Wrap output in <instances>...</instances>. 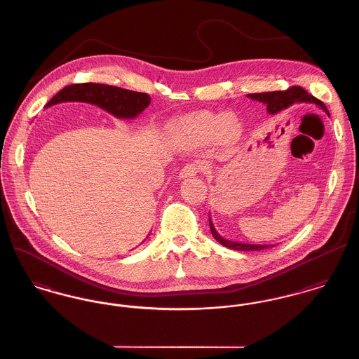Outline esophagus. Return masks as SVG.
Listing matches in <instances>:
<instances>
[{
    "label": "esophagus",
    "mask_w": 359,
    "mask_h": 359,
    "mask_svg": "<svg viewBox=\"0 0 359 359\" xmlns=\"http://www.w3.org/2000/svg\"><path fill=\"white\" fill-rule=\"evenodd\" d=\"M201 171V165L200 163H189L187 166L181 168L180 171V177L181 178H191L194 175H197Z\"/></svg>",
    "instance_id": "1"
}]
</instances>
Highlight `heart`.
Masks as SVG:
<instances>
[{"label":"heart","instance_id":"obj_1","mask_svg":"<svg viewBox=\"0 0 359 359\" xmlns=\"http://www.w3.org/2000/svg\"><path fill=\"white\" fill-rule=\"evenodd\" d=\"M172 129L191 143H210L219 136L226 143H233L241 135V122L234 114L200 111L175 121Z\"/></svg>","mask_w":359,"mask_h":359}]
</instances>
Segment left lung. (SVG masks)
<instances>
[{
    "label": "left lung",
    "mask_w": 359,
    "mask_h": 359,
    "mask_svg": "<svg viewBox=\"0 0 359 359\" xmlns=\"http://www.w3.org/2000/svg\"><path fill=\"white\" fill-rule=\"evenodd\" d=\"M249 99L262 102L266 106V111L268 114H278L282 110H285L287 107H290L294 103H313L316 106H318L320 109H323L328 116V110L325 107V104L316 99L314 96L308 94V91H305L302 87H291L286 91H272V93H260V94H248ZM210 229L211 233L214 236V238L222 243L223 246L229 248V249H234V250H264V249H269L273 248V245H256V243H243V242H236V241H229V239L223 238L214 227L211 216H210Z\"/></svg>",
    "instance_id": "left-lung-1"
}]
</instances>
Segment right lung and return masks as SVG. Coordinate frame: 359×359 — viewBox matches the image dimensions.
<instances>
[{
	"label": "right lung",
	"mask_w": 359,
	"mask_h": 359,
	"mask_svg": "<svg viewBox=\"0 0 359 359\" xmlns=\"http://www.w3.org/2000/svg\"><path fill=\"white\" fill-rule=\"evenodd\" d=\"M61 102H86L106 110L116 118L133 120L151 103V97L144 93L129 91L107 84L83 83L72 84L61 90L48 100V106Z\"/></svg>",
	"instance_id": "obj_1"
}]
</instances>
